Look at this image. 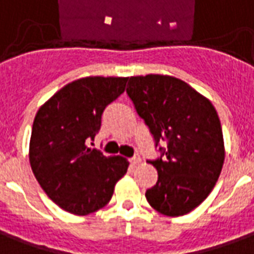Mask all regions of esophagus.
Segmentation results:
<instances>
[{
  "label": "esophagus",
  "mask_w": 254,
  "mask_h": 254,
  "mask_svg": "<svg viewBox=\"0 0 254 254\" xmlns=\"http://www.w3.org/2000/svg\"><path fill=\"white\" fill-rule=\"evenodd\" d=\"M140 157H139V154H135L134 157H132V158H131V160H129V162H131V164H132V165H138V164H140Z\"/></svg>",
  "instance_id": "obj_1"
}]
</instances>
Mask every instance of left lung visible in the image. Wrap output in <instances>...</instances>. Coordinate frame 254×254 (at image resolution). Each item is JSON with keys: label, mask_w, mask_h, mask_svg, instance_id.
I'll return each mask as SVG.
<instances>
[{"label": "left lung", "mask_w": 254, "mask_h": 254, "mask_svg": "<svg viewBox=\"0 0 254 254\" xmlns=\"http://www.w3.org/2000/svg\"><path fill=\"white\" fill-rule=\"evenodd\" d=\"M126 92L160 147V157L147 161L158 180L146 190V199L164 215H186L210 195L223 166V134L215 108L187 82L169 75L129 77Z\"/></svg>", "instance_id": "obj_1"}]
</instances>
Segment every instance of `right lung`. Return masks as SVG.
<instances>
[{"label": "right lung", "mask_w": 254, "mask_h": 254, "mask_svg": "<svg viewBox=\"0 0 254 254\" xmlns=\"http://www.w3.org/2000/svg\"><path fill=\"white\" fill-rule=\"evenodd\" d=\"M127 78L86 77L70 82L40 107L29 142V162L50 199L74 215L103 208L127 173L123 157L88 147L101 115L125 92Z\"/></svg>", "instance_id": "add662e5"}]
</instances>
